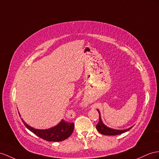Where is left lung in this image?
Here are the masks:
<instances>
[{
	"instance_id": "obj_1",
	"label": "left lung",
	"mask_w": 159,
	"mask_h": 159,
	"mask_svg": "<svg viewBox=\"0 0 159 159\" xmlns=\"http://www.w3.org/2000/svg\"><path fill=\"white\" fill-rule=\"evenodd\" d=\"M97 111H98L99 113V121L98 122V124H97V125H96V128L101 134H103V135H107V136L119 135V134H121L122 133L128 131V130H129L132 128L131 127L126 129H115L109 128L103 123V121L101 118L100 111L98 110V109H97Z\"/></svg>"
}]
</instances>
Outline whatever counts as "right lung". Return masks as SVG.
Here are the masks:
<instances>
[{"mask_svg": "<svg viewBox=\"0 0 159 159\" xmlns=\"http://www.w3.org/2000/svg\"><path fill=\"white\" fill-rule=\"evenodd\" d=\"M21 120L28 129H30L31 132L39 138L48 142H61L66 140L71 135L75 128L74 123L66 122L62 120L54 127L47 129H38L31 127L30 125H27L23 119Z\"/></svg>", "mask_w": 159, "mask_h": 159, "instance_id": "1", "label": "right lung"}]
</instances>
